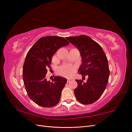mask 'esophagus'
<instances>
[{
	"label": "esophagus",
	"mask_w": 132,
	"mask_h": 132,
	"mask_svg": "<svg viewBox=\"0 0 132 132\" xmlns=\"http://www.w3.org/2000/svg\"><path fill=\"white\" fill-rule=\"evenodd\" d=\"M70 81H71L70 79H67V82H68V83Z\"/></svg>",
	"instance_id": "obj_1"
}]
</instances>
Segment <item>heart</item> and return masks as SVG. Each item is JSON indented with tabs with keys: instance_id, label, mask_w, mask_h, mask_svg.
Instances as JSON below:
<instances>
[{
	"instance_id": "b5f03b06",
	"label": "heart",
	"mask_w": 132,
	"mask_h": 132,
	"mask_svg": "<svg viewBox=\"0 0 132 132\" xmlns=\"http://www.w3.org/2000/svg\"><path fill=\"white\" fill-rule=\"evenodd\" d=\"M76 70V66L72 64H65L59 67L58 69V72L63 77L71 78L75 74Z\"/></svg>"
}]
</instances>
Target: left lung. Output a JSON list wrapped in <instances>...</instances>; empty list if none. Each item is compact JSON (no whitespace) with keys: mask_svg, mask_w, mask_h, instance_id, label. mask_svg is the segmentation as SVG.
<instances>
[{"mask_svg":"<svg viewBox=\"0 0 132 132\" xmlns=\"http://www.w3.org/2000/svg\"><path fill=\"white\" fill-rule=\"evenodd\" d=\"M79 50L82 59L79 74L88 75L86 82L76 80L74 92L77 100L82 104H91L101 96L109 81L110 69L106 55L96 42L86 35L66 38Z\"/></svg>","mask_w":132,"mask_h":132,"instance_id":"obj_1","label":"left lung"}]
</instances>
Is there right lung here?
Segmentation results:
<instances>
[{
  "label": "right lung",
  "mask_w": 132,
  "mask_h": 132,
  "mask_svg": "<svg viewBox=\"0 0 132 132\" xmlns=\"http://www.w3.org/2000/svg\"><path fill=\"white\" fill-rule=\"evenodd\" d=\"M69 44L63 37L49 36L39 38L28 52L23 66V80L29 97L39 106L53 107L60 100L67 79L55 77L51 82L45 77L53 55Z\"/></svg>",
  "instance_id": "add662e5"
}]
</instances>
